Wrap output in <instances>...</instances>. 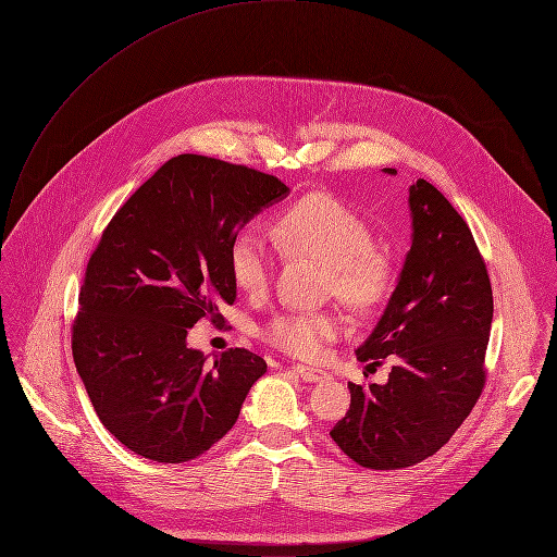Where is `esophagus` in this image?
Returning <instances> with one entry per match:
<instances>
[{
  "label": "esophagus",
  "instance_id": "34e87169",
  "mask_svg": "<svg viewBox=\"0 0 557 557\" xmlns=\"http://www.w3.org/2000/svg\"><path fill=\"white\" fill-rule=\"evenodd\" d=\"M293 372L306 383H325V381H330L327 372H323V369H317V367H310V364H297V367H293Z\"/></svg>",
  "mask_w": 557,
  "mask_h": 557
}]
</instances>
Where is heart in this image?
<instances>
[{
	"instance_id": "1",
	"label": "heart",
	"mask_w": 557,
	"mask_h": 557,
	"mask_svg": "<svg viewBox=\"0 0 557 557\" xmlns=\"http://www.w3.org/2000/svg\"><path fill=\"white\" fill-rule=\"evenodd\" d=\"M277 247L332 267V290L356 312L376 310L392 293L389 262L374 251L376 238L356 212L327 195H312L290 206L271 227ZM275 269V247L258 227H245L230 247V271L249 295L267 290ZM338 330L327 312H280L262 336L277 349L310 358Z\"/></svg>"
}]
</instances>
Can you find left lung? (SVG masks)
<instances>
[{"instance_id": "left-lung-1", "label": "left lung", "mask_w": 557, "mask_h": 557, "mask_svg": "<svg viewBox=\"0 0 557 557\" xmlns=\"http://www.w3.org/2000/svg\"><path fill=\"white\" fill-rule=\"evenodd\" d=\"M396 174V168H383ZM411 249L398 284L356 349L360 362L392 358L385 385L349 383V411L330 431L362 468L398 470L435 455L476 405L494 301L470 227L426 178L409 188Z\"/></svg>"}]
</instances>
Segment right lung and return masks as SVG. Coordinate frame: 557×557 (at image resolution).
Masks as SVG:
<instances>
[{
	"instance_id": "add662e5",
	"label": "right lung",
	"mask_w": 557,
	"mask_h": 557,
	"mask_svg": "<svg viewBox=\"0 0 557 557\" xmlns=\"http://www.w3.org/2000/svg\"><path fill=\"white\" fill-rule=\"evenodd\" d=\"M286 185L201 154L165 161L117 210L91 253L72 351L87 396L128 450L190 461L236 424L262 356L236 347L208 360L188 345L201 317L236 301L230 247Z\"/></svg>"
}]
</instances>
